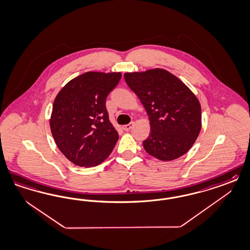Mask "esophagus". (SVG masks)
<instances>
[{
    "label": "esophagus",
    "mask_w": 250,
    "mask_h": 250,
    "mask_svg": "<svg viewBox=\"0 0 250 250\" xmlns=\"http://www.w3.org/2000/svg\"><path fill=\"white\" fill-rule=\"evenodd\" d=\"M133 125H134V122H130L129 124L123 125V126H122V129H124V130H126V131H128V130H129V129L132 128Z\"/></svg>",
    "instance_id": "1"
}]
</instances>
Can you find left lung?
Masks as SVG:
<instances>
[{
    "label": "left lung",
    "mask_w": 250,
    "mask_h": 250,
    "mask_svg": "<svg viewBox=\"0 0 250 250\" xmlns=\"http://www.w3.org/2000/svg\"><path fill=\"white\" fill-rule=\"evenodd\" d=\"M150 121V135L143 142L147 153L161 161L185 154L202 129L199 99L176 75L160 68L124 73Z\"/></svg>",
    "instance_id": "obj_1"
}]
</instances>
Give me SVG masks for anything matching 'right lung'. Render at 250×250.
Returning <instances> with one entry per match:
<instances>
[{"label": "right lung", "instance_id": "1", "mask_svg": "<svg viewBox=\"0 0 250 250\" xmlns=\"http://www.w3.org/2000/svg\"><path fill=\"white\" fill-rule=\"evenodd\" d=\"M121 78L120 72H87L68 82L55 97L50 130L59 150L75 166L100 165L117 144L105 99Z\"/></svg>", "mask_w": 250, "mask_h": 250}]
</instances>
